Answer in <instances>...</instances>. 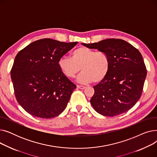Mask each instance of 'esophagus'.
Returning a JSON list of instances; mask_svg holds the SVG:
<instances>
[{
	"label": "esophagus",
	"mask_w": 157,
	"mask_h": 157,
	"mask_svg": "<svg viewBox=\"0 0 157 157\" xmlns=\"http://www.w3.org/2000/svg\"><path fill=\"white\" fill-rule=\"evenodd\" d=\"M77 88L79 89H81V90H83L85 89L86 87L84 86H82V85H77Z\"/></svg>",
	"instance_id": "obj_1"
}]
</instances>
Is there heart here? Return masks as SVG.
Instances as JSON below:
<instances>
[{"mask_svg":"<svg viewBox=\"0 0 157 157\" xmlns=\"http://www.w3.org/2000/svg\"><path fill=\"white\" fill-rule=\"evenodd\" d=\"M58 64L62 74L68 78H75L81 69L83 72L78 80L82 83L93 81L99 83L108 75L110 69L108 54L85 46L76 49L71 53V57H61Z\"/></svg>","mask_w":157,"mask_h":157,"instance_id":"b5f03b06","label":"heart"}]
</instances>
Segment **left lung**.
<instances>
[{"mask_svg": "<svg viewBox=\"0 0 157 157\" xmlns=\"http://www.w3.org/2000/svg\"><path fill=\"white\" fill-rule=\"evenodd\" d=\"M81 44L107 53L110 60L108 75L94 86L95 92L90 99L94 109L105 117H114L130 109L141 96L147 74L141 53L119 39Z\"/></svg>", "mask_w": 157, "mask_h": 157, "instance_id": "left-lung-1", "label": "left lung"}]
</instances>
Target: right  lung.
<instances>
[{
	"mask_svg": "<svg viewBox=\"0 0 157 157\" xmlns=\"http://www.w3.org/2000/svg\"><path fill=\"white\" fill-rule=\"evenodd\" d=\"M77 43L42 39L16 55L11 77L16 100L28 113L52 118L64 111L76 85L63 75L58 63Z\"/></svg>",
	"mask_w": 157,
	"mask_h": 157,
	"instance_id": "right-lung-1",
	"label": "right lung"
}]
</instances>
